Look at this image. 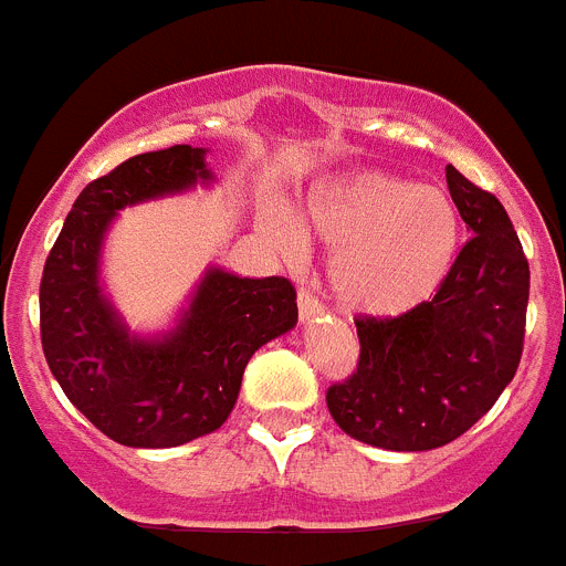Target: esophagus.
Returning <instances> with one entry per match:
<instances>
[{"instance_id": "esophagus-1", "label": "esophagus", "mask_w": 566, "mask_h": 566, "mask_svg": "<svg viewBox=\"0 0 566 566\" xmlns=\"http://www.w3.org/2000/svg\"><path fill=\"white\" fill-rule=\"evenodd\" d=\"M297 312H300V319H312V317H317V314H323V303H319V300L314 297L312 292H306V289H300V294H297Z\"/></svg>"}]
</instances>
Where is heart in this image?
<instances>
[{"mask_svg": "<svg viewBox=\"0 0 566 566\" xmlns=\"http://www.w3.org/2000/svg\"><path fill=\"white\" fill-rule=\"evenodd\" d=\"M306 223L334 249V300L363 317H397L431 297L459 243L457 209L439 189L385 172L345 175L314 189ZM269 229L283 247H297V229L280 214L269 218Z\"/></svg>", "mask_w": 566, "mask_h": 566, "instance_id": "obj_1", "label": "heart"}]
</instances>
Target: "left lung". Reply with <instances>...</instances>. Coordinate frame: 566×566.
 I'll return each mask as SVG.
<instances>
[{"label": "left lung", "mask_w": 566, "mask_h": 566, "mask_svg": "<svg viewBox=\"0 0 566 566\" xmlns=\"http://www.w3.org/2000/svg\"><path fill=\"white\" fill-rule=\"evenodd\" d=\"M468 243L437 294L399 317H357V371L326 394L348 437L433 451L493 408L524 348L530 266L496 195L444 167Z\"/></svg>", "instance_id": "left-lung-1"}]
</instances>
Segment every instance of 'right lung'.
Segmentation results:
<instances>
[{
	"label": "right lung",
	"mask_w": 566,
	"mask_h": 566,
	"mask_svg": "<svg viewBox=\"0 0 566 566\" xmlns=\"http://www.w3.org/2000/svg\"><path fill=\"white\" fill-rule=\"evenodd\" d=\"M212 181L203 147L133 155L82 189L44 263V359L70 402L127 448H178L218 431L252 354L297 323V292L286 277H238L214 266L175 328L158 337L129 334L104 297L98 269L115 212Z\"/></svg>",
	"instance_id": "1"
}]
</instances>
